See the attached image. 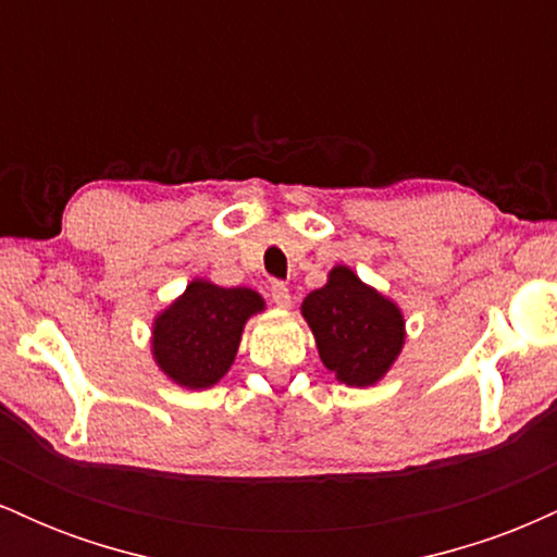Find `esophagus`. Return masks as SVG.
I'll list each match as a JSON object with an SVG mask.
<instances>
[{
    "mask_svg": "<svg viewBox=\"0 0 557 557\" xmlns=\"http://www.w3.org/2000/svg\"><path fill=\"white\" fill-rule=\"evenodd\" d=\"M270 298L274 306H280V309H287V306H290V290H287V285L280 283V280H274L270 285Z\"/></svg>",
    "mask_w": 557,
    "mask_h": 557,
    "instance_id": "esophagus-1",
    "label": "esophagus"
}]
</instances>
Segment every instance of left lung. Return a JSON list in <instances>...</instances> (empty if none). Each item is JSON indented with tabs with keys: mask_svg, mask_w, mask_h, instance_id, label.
<instances>
[{
	"mask_svg": "<svg viewBox=\"0 0 557 557\" xmlns=\"http://www.w3.org/2000/svg\"><path fill=\"white\" fill-rule=\"evenodd\" d=\"M300 311L324 367L350 387L380 382L406 341L398 306L363 285L348 267H335L327 285L311 290Z\"/></svg>",
	"mask_w": 557,
	"mask_h": 557,
	"instance_id": "left-lung-1",
	"label": "left lung"
}]
</instances>
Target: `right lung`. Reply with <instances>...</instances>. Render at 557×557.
<instances>
[{
  "mask_svg": "<svg viewBox=\"0 0 557 557\" xmlns=\"http://www.w3.org/2000/svg\"><path fill=\"white\" fill-rule=\"evenodd\" d=\"M264 309L251 287H220L194 280L154 322V359L164 374L190 389L212 387L238 354L243 324Z\"/></svg>",
  "mask_w": 557,
  "mask_h": 557,
  "instance_id": "right-lung-1",
  "label": "right lung"
}]
</instances>
